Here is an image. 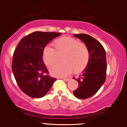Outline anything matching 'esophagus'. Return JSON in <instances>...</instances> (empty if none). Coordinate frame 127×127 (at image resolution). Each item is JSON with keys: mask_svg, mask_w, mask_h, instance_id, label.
<instances>
[{"mask_svg": "<svg viewBox=\"0 0 127 127\" xmlns=\"http://www.w3.org/2000/svg\"><path fill=\"white\" fill-rule=\"evenodd\" d=\"M63 79L64 81H65V82H67V81H69L70 79L69 78H63Z\"/></svg>", "mask_w": 127, "mask_h": 127, "instance_id": "34e87169", "label": "esophagus"}]
</instances>
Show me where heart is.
<instances>
[{
	"instance_id": "heart-1",
	"label": "heart",
	"mask_w": 127,
	"mask_h": 127,
	"mask_svg": "<svg viewBox=\"0 0 127 127\" xmlns=\"http://www.w3.org/2000/svg\"><path fill=\"white\" fill-rule=\"evenodd\" d=\"M54 48L46 46L42 52V59L48 68H52L61 60L63 62L51 70L52 75L64 76L72 73L81 72L88 65L90 52L85 43L78 39L64 36L54 41Z\"/></svg>"
}]
</instances>
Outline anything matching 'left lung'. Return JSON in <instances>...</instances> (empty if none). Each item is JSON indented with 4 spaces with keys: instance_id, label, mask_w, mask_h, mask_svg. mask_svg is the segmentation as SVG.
I'll list each match as a JSON object with an SVG mask.
<instances>
[{
    "instance_id": "left-lung-1",
    "label": "left lung",
    "mask_w": 127,
    "mask_h": 127,
    "mask_svg": "<svg viewBox=\"0 0 127 127\" xmlns=\"http://www.w3.org/2000/svg\"><path fill=\"white\" fill-rule=\"evenodd\" d=\"M74 35L85 43L90 52L88 65L79 78L76 79L79 86L73 92L78 98L86 99L94 95L105 82L107 70L106 52L103 45L92 36L86 34Z\"/></svg>"
}]
</instances>
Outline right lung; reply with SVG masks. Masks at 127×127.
<instances>
[{
	"mask_svg": "<svg viewBox=\"0 0 127 127\" xmlns=\"http://www.w3.org/2000/svg\"><path fill=\"white\" fill-rule=\"evenodd\" d=\"M60 33L34 32L21 39L14 51L12 70L19 88L26 95L41 98L51 88L52 78L42 59L46 45Z\"/></svg>",
	"mask_w": 127,
	"mask_h": 127,
	"instance_id": "1",
	"label": "right lung"
}]
</instances>
